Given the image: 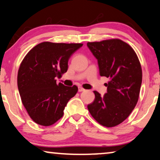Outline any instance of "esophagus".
<instances>
[{
    "label": "esophagus",
    "mask_w": 160,
    "mask_h": 160,
    "mask_svg": "<svg viewBox=\"0 0 160 160\" xmlns=\"http://www.w3.org/2000/svg\"><path fill=\"white\" fill-rule=\"evenodd\" d=\"M83 91H85V89L82 87H78V92H83Z\"/></svg>",
    "instance_id": "obj_1"
}]
</instances>
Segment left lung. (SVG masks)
<instances>
[{"label":"left lung","instance_id":"1","mask_svg":"<svg viewBox=\"0 0 160 160\" xmlns=\"http://www.w3.org/2000/svg\"><path fill=\"white\" fill-rule=\"evenodd\" d=\"M98 61L101 77L109 78L107 93L94 91V101L87 106L93 118L107 127L117 126L131 114L138 102L142 81L139 60L134 49L120 39L88 42Z\"/></svg>","mask_w":160,"mask_h":160}]
</instances>
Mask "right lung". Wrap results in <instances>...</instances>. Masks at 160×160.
Here are the masks:
<instances>
[{
  "mask_svg": "<svg viewBox=\"0 0 160 160\" xmlns=\"http://www.w3.org/2000/svg\"><path fill=\"white\" fill-rule=\"evenodd\" d=\"M82 43L46 41L31 49L22 61L17 77L22 103L31 119L41 126H51L63 115L68 101L78 87L56 83L67 72L68 61Z\"/></svg>",
  "mask_w": 160,
  "mask_h": 160,
  "instance_id": "right-lung-1",
  "label": "right lung"
}]
</instances>
